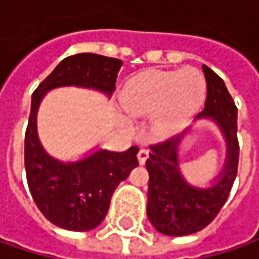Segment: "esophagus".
Segmentation results:
<instances>
[{"mask_svg":"<svg viewBox=\"0 0 259 259\" xmlns=\"http://www.w3.org/2000/svg\"><path fill=\"white\" fill-rule=\"evenodd\" d=\"M147 159H148V150L147 148H139V151H138V160H139V163L144 165Z\"/></svg>","mask_w":259,"mask_h":259,"instance_id":"esophagus-1","label":"esophagus"}]
</instances>
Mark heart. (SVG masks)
<instances>
[{
  "label": "heart",
  "mask_w": 259,
  "mask_h": 259,
  "mask_svg": "<svg viewBox=\"0 0 259 259\" xmlns=\"http://www.w3.org/2000/svg\"><path fill=\"white\" fill-rule=\"evenodd\" d=\"M205 90V78L195 67L147 70L127 82L121 103L133 117L154 114V129L171 133L180 129L196 111Z\"/></svg>",
  "instance_id": "obj_1"
}]
</instances>
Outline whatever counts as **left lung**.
Listing matches in <instances>:
<instances>
[{
  "mask_svg": "<svg viewBox=\"0 0 259 259\" xmlns=\"http://www.w3.org/2000/svg\"><path fill=\"white\" fill-rule=\"evenodd\" d=\"M207 82L205 108L196 115L218 123L227 141L224 169L213 187L196 189L181 177L177 148L181 136L150 145L147 159L148 204L147 214L159 233L171 237L189 235L204 230L227 202L237 177L240 145L237 139V106L225 82L210 67L202 66Z\"/></svg>",
  "mask_w": 259,
  "mask_h": 259,
  "instance_id": "obj_1",
  "label": "left lung"
}]
</instances>
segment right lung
I'll list each match as a JSON object with an SVG mask.
<instances>
[{
  "label": "right lung",
  "mask_w": 259,
  "mask_h": 259,
  "mask_svg": "<svg viewBox=\"0 0 259 259\" xmlns=\"http://www.w3.org/2000/svg\"><path fill=\"white\" fill-rule=\"evenodd\" d=\"M121 61L97 54L64 58L32 93L25 132V171L28 187L43 216L70 231H90L106 218L117 186L138 166V147L126 151L100 150L75 163L48 156L38 142L35 114L45 93L64 85L96 88L108 96L115 90Z\"/></svg>",
  "instance_id": "1"
}]
</instances>
